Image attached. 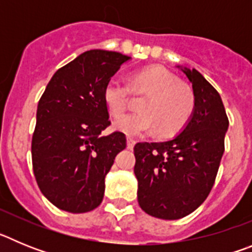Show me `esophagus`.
Segmentation results:
<instances>
[{
  "label": "esophagus",
  "instance_id": "obj_1",
  "mask_svg": "<svg viewBox=\"0 0 252 252\" xmlns=\"http://www.w3.org/2000/svg\"><path fill=\"white\" fill-rule=\"evenodd\" d=\"M135 146V140L132 137H127V149H133Z\"/></svg>",
  "mask_w": 252,
  "mask_h": 252
}]
</instances>
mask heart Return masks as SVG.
<instances>
[{"label":"heart","instance_id":"heart-1","mask_svg":"<svg viewBox=\"0 0 252 252\" xmlns=\"http://www.w3.org/2000/svg\"><path fill=\"white\" fill-rule=\"evenodd\" d=\"M133 91L146 90L150 95L140 110L121 116L130 103V87L117 77L111 78L103 90V102L113 117V128L126 135H144L159 128L164 135L177 132L189 121L194 110V97L175 74L160 66L139 70L131 78Z\"/></svg>","mask_w":252,"mask_h":252}]
</instances>
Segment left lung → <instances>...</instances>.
Masks as SVG:
<instances>
[{"label": "left lung", "instance_id": "left-lung-1", "mask_svg": "<svg viewBox=\"0 0 252 252\" xmlns=\"http://www.w3.org/2000/svg\"><path fill=\"white\" fill-rule=\"evenodd\" d=\"M178 68L192 83L194 110L183 130L161 142H139L137 201L142 211L161 220H179L208 197L224 151L228 119L221 95L195 69Z\"/></svg>", "mask_w": 252, "mask_h": 252}]
</instances>
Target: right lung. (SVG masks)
Segmentation results:
<instances>
[{"label":"right lung","instance_id":"add662e5","mask_svg":"<svg viewBox=\"0 0 252 252\" xmlns=\"http://www.w3.org/2000/svg\"><path fill=\"white\" fill-rule=\"evenodd\" d=\"M131 58L116 51L88 50L58 69L37 104L31 155L40 190L70 213L101 204L104 178L126 136L101 133L110 126L103 102L107 82Z\"/></svg>","mask_w":252,"mask_h":252}]
</instances>
